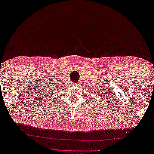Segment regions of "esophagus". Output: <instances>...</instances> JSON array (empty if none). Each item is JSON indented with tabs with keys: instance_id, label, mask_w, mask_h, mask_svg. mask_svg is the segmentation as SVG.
I'll return each instance as SVG.
<instances>
[{
	"instance_id": "obj_1",
	"label": "esophagus",
	"mask_w": 154,
	"mask_h": 154,
	"mask_svg": "<svg viewBox=\"0 0 154 154\" xmlns=\"http://www.w3.org/2000/svg\"><path fill=\"white\" fill-rule=\"evenodd\" d=\"M78 83H79V85H80V82H78Z\"/></svg>"
}]
</instances>
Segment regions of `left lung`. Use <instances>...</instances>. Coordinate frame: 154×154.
I'll list each match as a JSON object with an SVG mask.
<instances>
[{
	"label": "left lung",
	"mask_w": 154,
	"mask_h": 154,
	"mask_svg": "<svg viewBox=\"0 0 154 154\" xmlns=\"http://www.w3.org/2000/svg\"><path fill=\"white\" fill-rule=\"evenodd\" d=\"M93 91H94V90H93ZM103 91H105L104 90H103ZM102 92L103 91L102 90V91H100V94H98L100 95V99L101 100H109V98H108V95H106V94H104V93H102Z\"/></svg>",
	"instance_id": "8db88e82"
}]
</instances>
